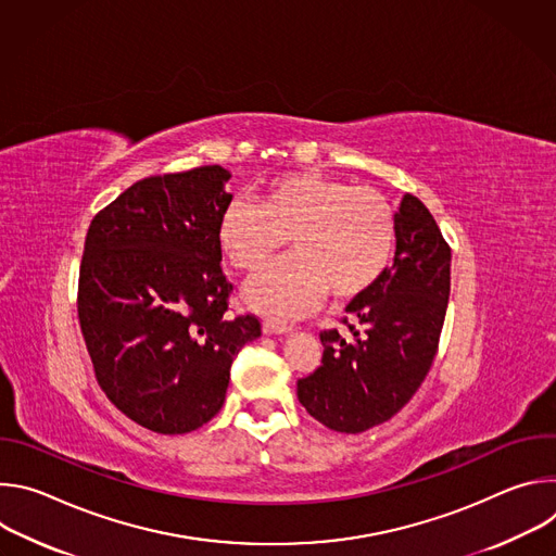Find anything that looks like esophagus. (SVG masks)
<instances>
[{
	"mask_svg": "<svg viewBox=\"0 0 556 556\" xmlns=\"http://www.w3.org/2000/svg\"><path fill=\"white\" fill-rule=\"evenodd\" d=\"M264 332L266 334H286V332H290V326L279 319H264Z\"/></svg>",
	"mask_w": 556,
	"mask_h": 556,
	"instance_id": "34e87169",
	"label": "esophagus"
}]
</instances>
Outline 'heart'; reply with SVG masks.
Here are the masks:
<instances>
[{
  "mask_svg": "<svg viewBox=\"0 0 556 556\" xmlns=\"http://www.w3.org/2000/svg\"><path fill=\"white\" fill-rule=\"evenodd\" d=\"M286 240L292 257L251 279L247 301L266 314L299 316L326 292L350 301L384 275L395 247V213L376 189L290 174L268 185L257 206L235 200L219 217L217 242L235 270L268 266Z\"/></svg>",
  "mask_w": 556,
  "mask_h": 556,
  "instance_id": "b5f03b06",
  "label": "heart"
}]
</instances>
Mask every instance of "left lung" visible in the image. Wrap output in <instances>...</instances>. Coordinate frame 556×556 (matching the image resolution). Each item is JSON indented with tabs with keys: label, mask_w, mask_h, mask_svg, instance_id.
Returning a JSON list of instances; mask_svg holds the SVG:
<instances>
[{
	"label": "left lung",
	"mask_w": 556,
	"mask_h": 556,
	"mask_svg": "<svg viewBox=\"0 0 556 556\" xmlns=\"http://www.w3.org/2000/svg\"><path fill=\"white\" fill-rule=\"evenodd\" d=\"M451 292V247L429 208L405 193L395 211L393 266L348 312L352 339L324 330L321 365L296 380L305 412L341 433H363L399 414L427 378Z\"/></svg>",
	"instance_id": "8db88e82"
}]
</instances>
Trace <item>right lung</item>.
<instances>
[{
	"mask_svg": "<svg viewBox=\"0 0 556 556\" xmlns=\"http://www.w3.org/2000/svg\"><path fill=\"white\" fill-rule=\"evenodd\" d=\"M219 165L142 178L86 235L76 312L99 387L136 425L189 433L224 405L230 365L262 334L228 319L217 226L232 195Z\"/></svg>",
	"mask_w": 556,
	"mask_h": 556,
	"instance_id": "1",
	"label": "right lung"
}]
</instances>
